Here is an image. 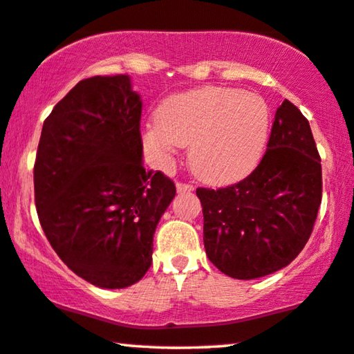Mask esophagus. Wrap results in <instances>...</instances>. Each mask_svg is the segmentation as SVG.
Instances as JSON below:
<instances>
[{"instance_id": "1", "label": "esophagus", "mask_w": 354, "mask_h": 354, "mask_svg": "<svg viewBox=\"0 0 354 354\" xmlns=\"http://www.w3.org/2000/svg\"><path fill=\"white\" fill-rule=\"evenodd\" d=\"M176 189H178L179 194H183V192L194 191V186H192V184H189V183H178L176 184Z\"/></svg>"}]
</instances>
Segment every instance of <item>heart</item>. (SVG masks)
<instances>
[{"instance_id": "heart-1", "label": "heart", "mask_w": 354, "mask_h": 354, "mask_svg": "<svg viewBox=\"0 0 354 354\" xmlns=\"http://www.w3.org/2000/svg\"><path fill=\"white\" fill-rule=\"evenodd\" d=\"M270 133V109L258 94L205 86L168 97L146 127L144 146L160 167L181 146L203 181L227 184L258 165Z\"/></svg>"}]
</instances>
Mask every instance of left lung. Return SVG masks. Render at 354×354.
I'll list each match as a JSON object with an SVG mask.
<instances>
[{
  "label": "left lung",
  "mask_w": 354,
  "mask_h": 354,
  "mask_svg": "<svg viewBox=\"0 0 354 354\" xmlns=\"http://www.w3.org/2000/svg\"><path fill=\"white\" fill-rule=\"evenodd\" d=\"M265 156L242 181L197 187L208 260L234 279H257L295 260L322 198L321 157L310 123L283 99Z\"/></svg>",
  "instance_id": "obj_1"
}]
</instances>
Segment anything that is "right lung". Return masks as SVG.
<instances>
[{"label":"right lung","instance_id":"add662e5","mask_svg":"<svg viewBox=\"0 0 354 354\" xmlns=\"http://www.w3.org/2000/svg\"><path fill=\"white\" fill-rule=\"evenodd\" d=\"M141 112L127 75L93 77L43 123L33 167L39 225L59 258L97 287L142 279L176 194L170 178L142 165Z\"/></svg>","mask_w":354,"mask_h":354}]
</instances>
